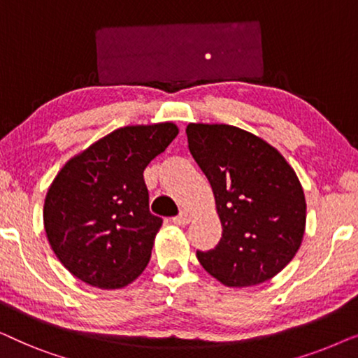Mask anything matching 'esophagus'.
Listing matches in <instances>:
<instances>
[{
  "mask_svg": "<svg viewBox=\"0 0 358 358\" xmlns=\"http://www.w3.org/2000/svg\"><path fill=\"white\" fill-rule=\"evenodd\" d=\"M190 218H192V217H190V213L185 212V210H184V212H180L178 217L173 218V222L176 224H179V227H185V224L190 223Z\"/></svg>",
  "mask_w": 358,
  "mask_h": 358,
  "instance_id": "34e87169",
  "label": "esophagus"
}]
</instances>
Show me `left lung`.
<instances>
[{
    "label": "left lung",
    "mask_w": 358,
    "mask_h": 358,
    "mask_svg": "<svg viewBox=\"0 0 358 358\" xmlns=\"http://www.w3.org/2000/svg\"><path fill=\"white\" fill-rule=\"evenodd\" d=\"M189 151L207 176L222 222L212 251H197L210 275L227 287L275 277L295 257L306 228L300 179L280 151L224 124H189Z\"/></svg>",
    "instance_id": "left-lung-1"
}]
</instances>
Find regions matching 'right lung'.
<instances>
[{
	"instance_id": "obj_1",
	"label": "right lung",
	"mask_w": 358,
	"mask_h": 358,
	"mask_svg": "<svg viewBox=\"0 0 358 358\" xmlns=\"http://www.w3.org/2000/svg\"><path fill=\"white\" fill-rule=\"evenodd\" d=\"M178 134L173 122L122 127L58 171L45 195L43 228L71 275L115 290L145 271L163 220L150 213L143 171Z\"/></svg>"
}]
</instances>
